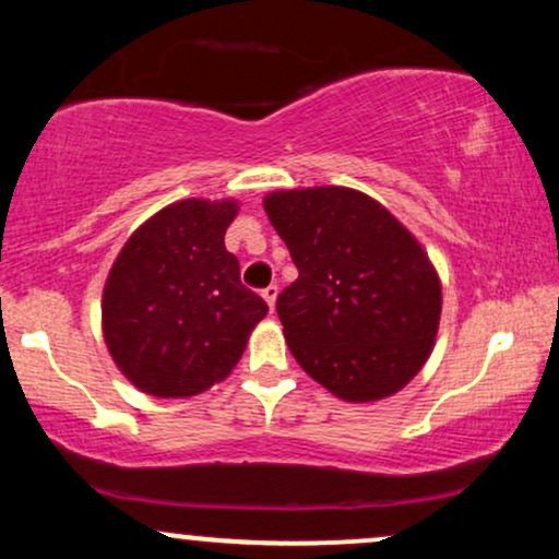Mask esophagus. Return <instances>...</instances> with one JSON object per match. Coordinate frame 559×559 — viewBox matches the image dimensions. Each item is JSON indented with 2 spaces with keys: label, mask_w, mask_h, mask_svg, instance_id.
Segmentation results:
<instances>
[{
  "label": "esophagus",
  "mask_w": 559,
  "mask_h": 559,
  "mask_svg": "<svg viewBox=\"0 0 559 559\" xmlns=\"http://www.w3.org/2000/svg\"><path fill=\"white\" fill-rule=\"evenodd\" d=\"M262 299H265V301H267V307H271V310H273V307H275V299H278V286L271 284L267 288H262Z\"/></svg>",
  "instance_id": "esophagus-1"
}]
</instances>
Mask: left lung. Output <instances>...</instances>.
<instances>
[{
  "mask_svg": "<svg viewBox=\"0 0 559 559\" xmlns=\"http://www.w3.org/2000/svg\"><path fill=\"white\" fill-rule=\"evenodd\" d=\"M262 207L299 271L275 310L301 370L355 404L407 386L441 318V281L420 241L346 186L271 191Z\"/></svg>",
  "mask_w": 559,
  "mask_h": 559,
  "instance_id": "left-lung-1",
  "label": "left lung"
}]
</instances>
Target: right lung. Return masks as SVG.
I'll return each mask as SVG.
<instances>
[{"label": "right lung", "mask_w": 559, "mask_h": 559, "mask_svg": "<svg viewBox=\"0 0 559 559\" xmlns=\"http://www.w3.org/2000/svg\"><path fill=\"white\" fill-rule=\"evenodd\" d=\"M236 199H181L128 236L102 292L112 362L139 391L186 400L228 378L267 305L226 249Z\"/></svg>", "instance_id": "obj_1"}]
</instances>
